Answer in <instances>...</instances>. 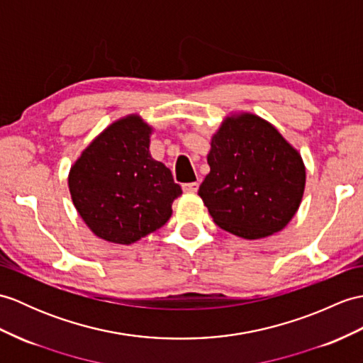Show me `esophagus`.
I'll list each match as a JSON object with an SVG mask.
<instances>
[{"instance_id":"1","label":"esophagus","mask_w":363,"mask_h":363,"mask_svg":"<svg viewBox=\"0 0 363 363\" xmlns=\"http://www.w3.org/2000/svg\"><path fill=\"white\" fill-rule=\"evenodd\" d=\"M199 189V184L198 182H189V184H184L182 185V190L185 193H196Z\"/></svg>"}]
</instances>
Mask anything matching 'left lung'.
Returning <instances> with one entry per match:
<instances>
[{"instance_id":"left-lung-1","label":"left lung","mask_w":363,"mask_h":363,"mask_svg":"<svg viewBox=\"0 0 363 363\" xmlns=\"http://www.w3.org/2000/svg\"><path fill=\"white\" fill-rule=\"evenodd\" d=\"M210 173L198 195L221 229L244 240L283 230L306 184L298 151L272 123L252 113L227 116L212 136Z\"/></svg>"}]
</instances>
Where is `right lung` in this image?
<instances>
[{
	"mask_svg": "<svg viewBox=\"0 0 363 363\" xmlns=\"http://www.w3.org/2000/svg\"><path fill=\"white\" fill-rule=\"evenodd\" d=\"M153 128L138 114L113 122L82 151L67 176L75 208L96 237L133 244L170 220L182 195L150 155Z\"/></svg>",
	"mask_w": 363,
	"mask_h": 363,
	"instance_id": "obj_1",
	"label": "right lung"
}]
</instances>
